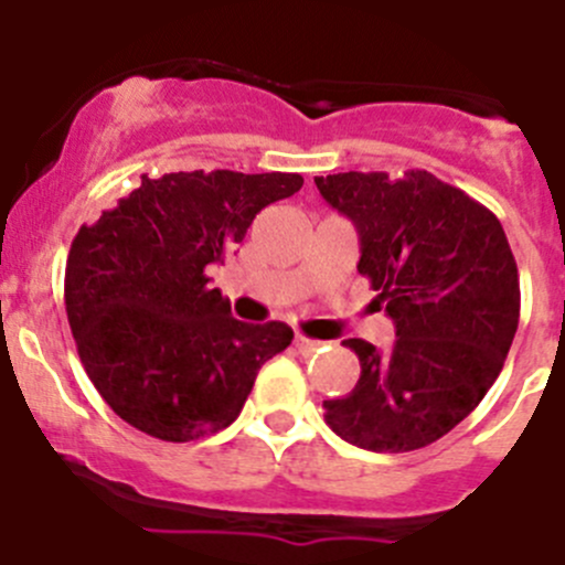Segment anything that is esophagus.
I'll list each match as a JSON object with an SVG mask.
<instances>
[{"label":"esophagus","mask_w":565,"mask_h":565,"mask_svg":"<svg viewBox=\"0 0 565 565\" xmlns=\"http://www.w3.org/2000/svg\"><path fill=\"white\" fill-rule=\"evenodd\" d=\"M295 347H298L300 355H311V352H317L319 347H322V341H315V339H306L303 333L295 335Z\"/></svg>","instance_id":"34e87169"}]
</instances>
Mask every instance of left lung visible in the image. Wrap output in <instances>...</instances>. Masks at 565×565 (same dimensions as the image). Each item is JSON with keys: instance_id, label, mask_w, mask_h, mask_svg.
<instances>
[{"instance_id": "obj_1", "label": "left lung", "mask_w": 565, "mask_h": 565, "mask_svg": "<svg viewBox=\"0 0 565 565\" xmlns=\"http://www.w3.org/2000/svg\"><path fill=\"white\" fill-rule=\"evenodd\" d=\"M355 224L358 273L396 324L388 352L347 339L361 361L350 396L322 402L341 440L402 454L440 440L478 407L520 324V273L498 215L424 169L315 177Z\"/></svg>"}]
</instances>
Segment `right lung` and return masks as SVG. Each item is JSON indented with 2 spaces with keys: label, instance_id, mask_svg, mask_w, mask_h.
<instances>
[{
  "label": "right lung",
  "instance_id": "1",
  "mask_svg": "<svg viewBox=\"0 0 565 565\" xmlns=\"http://www.w3.org/2000/svg\"><path fill=\"white\" fill-rule=\"evenodd\" d=\"M303 177L172 172L139 185L73 237L65 309L84 372L125 424L167 443L226 429L292 328L248 324L210 287V265Z\"/></svg>",
  "mask_w": 565,
  "mask_h": 565
}]
</instances>
